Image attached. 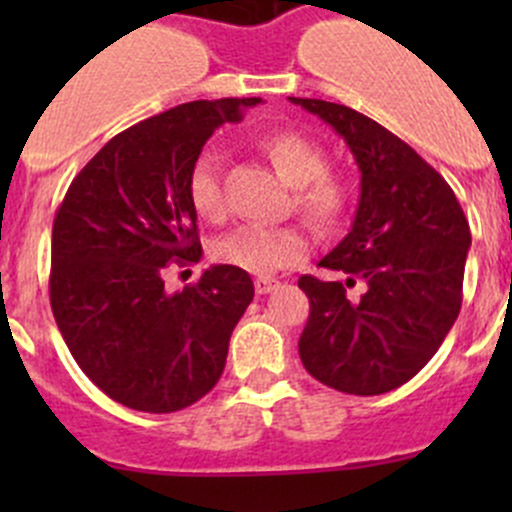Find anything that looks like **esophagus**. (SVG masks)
Returning <instances> with one entry per match:
<instances>
[{"label":"esophagus","instance_id":"esophagus-1","mask_svg":"<svg viewBox=\"0 0 512 512\" xmlns=\"http://www.w3.org/2000/svg\"><path fill=\"white\" fill-rule=\"evenodd\" d=\"M277 287H280V282L272 280V277H257V280H255V292L257 294H267V292H272V289H277Z\"/></svg>","mask_w":512,"mask_h":512}]
</instances>
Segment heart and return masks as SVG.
I'll return each mask as SVG.
<instances>
[{
    "instance_id": "1",
    "label": "heart",
    "mask_w": 512,
    "mask_h": 512,
    "mask_svg": "<svg viewBox=\"0 0 512 512\" xmlns=\"http://www.w3.org/2000/svg\"><path fill=\"white\" fill-rule=\"evenodd\" d=\"M262 153L275 165L277 175L292 185L294 210L309 225L327 230L347 215L352 205V183L339 170L327 168L322 143L299 131H275L262 138ZM188 200L198 218L218 223L225 215V193L218 163L200 156L188 175ZM309 240L299 227L242 225L220 237L213 257L220 265L237 267L250 275H275L307 257Z\"/></svg>"
}]
</instances>
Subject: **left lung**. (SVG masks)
<instances>
[{
  "instance_id": "left-lung-1",
  "label": "left lung",
  "mask_w": 512,
  "mask_h": 512,
  "mask_svg": "<svg viewBox=\"0 0 512 512\" xmlns=\"http://www.w3.org/2000/svg\"><path fill=\"white\" fill-rule=\"evenodd\" d=\"M347 141L361 170L349 235L319 265L342 282L299 277L309 319L304 369L329 389L376 396L416 376L451 332L463 299L471 227L441 173L364 113L319 98H289ZM361 279V300L346 287Z\"/></svg>"
}]
</instances>
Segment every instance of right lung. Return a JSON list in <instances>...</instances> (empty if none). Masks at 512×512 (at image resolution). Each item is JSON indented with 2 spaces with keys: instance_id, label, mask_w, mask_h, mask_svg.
<instances>
[{
  "instance_id": "1",
  "label": "right lung",
  "mask_w": 512,
  "mask_h": 512,
  "mask_svg": "<svg viewBox=\"0 0 512 512\" xmlns=\"http://www.w3.org/2000/svg\"><path fill=\"white\" fill-rule=\"evenodd\" d=\"M262 98L190 101L113 136L71 180L51 230L49 297L76 364L118 404L173 414L225 369L230 334L255 287L213 265L165 289L170 267L203 255L188 175L223 123Z\"/></svg>"
}]
</instances>
